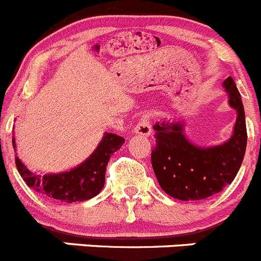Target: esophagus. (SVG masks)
<instances>
[{"label": "esophagus", "mask_w": 261, "mask_h": 261, "mask_svg": "<svg viewBox=\"0 0 261 261\" xmlns=\"http://www.w3.org/2000/svg\"><path fill=\"white\" fill-rule=\"evenodd\" d=\"M150 115L149 114H145L141 116L140 121L136 124L135 126V133L136 135H141V136H150L151 133V124H150Z\"/></svg>", "instance_id": "34e87169"}]
</instances>
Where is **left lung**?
<instances>
[{
    "label": "left lung",
    "instance_id": "obj_1",
    "mask_svg": "<svg viewBox=\"0 0 261 261\" xmlns=\"http://www.w3.org/2000/svg\"><path fill=\"white\" fill-rule=\"evenodd\" d=\"M229 105L237 111L234 133L219 146H194L182 135V124L155 123V146L151 164L160 188L180 200H202L233 182L241 168L247 145L245 110L233 79L223 83Z\"/></svg>",
    "mask_w": 261,
    "mask_h": 261
}]
</instances>
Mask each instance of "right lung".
<instances>
[{
	"instance_id": "1",
	"label": "right lung",
	"mask_w": 261,
	"mask_h": 261,
	"mask_svg": "<svg viewBox=\"0 0 261 261\" xmlns=\"http://www.w3.org/2000/svg\"><path fill=\"white\" fill-rule=\"evenodd\" d=\"M124 143V138L114 133H105L103 140L94 152L81 166L70 172L40 176L28 171L18 156L15 164L24 182L38 194L61 202H83L99 194L105 185V174L110 158ZM13 146L15 140L13 138Z\"/></svg>"
}]
</instances>
